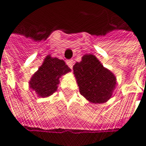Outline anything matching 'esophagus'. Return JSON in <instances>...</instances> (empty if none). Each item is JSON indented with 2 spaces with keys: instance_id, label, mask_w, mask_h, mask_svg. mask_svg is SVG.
<instances>
[{
  "instance_id": "34e87169",
  "label": "esophagus",
  "mask_w": 146,
  "mask_h": 146,
  "mask_svg": "<svg viewBox=\"0 0 146 146\" xmlns=\"http://www.w3.org/2000/svg\"><path fill=\"white\" fill-rule=\"evenodd\" d=\"M73 63H74V62H73V60H68V61H67V64H68V66L70 68H73Z\"/></svg>"
}]
</instances>
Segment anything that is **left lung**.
<instances>
[{"instance_id": "1", "label": "left lung", "mask_w": 146, "mask_h": 146, "mask_svg": "<svg viewBox=\"0 0 146 146\" xmlns=\"http://www.w3.org/2000/svg\"><path fill=\"white\" fill-rule=\"evenodd\" d=\"M73 68L79 92L88 102L102 104L112 96L117 78L96 56L84 55L81 62H76Z\"/></svg>"}]
</instances>
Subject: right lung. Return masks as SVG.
<instances>
[{
    "mask_svg": "<svg viewBox=\"0 0 146 146\" xmlns=\"http://www.w3.org/2000/svg\"><path fill=\"white\" fill-rule=\"evenodd\" d=\"M70 71L63 60L47 55L42 65L32 75L29 82V88L38 97H48L57 90L60 78Z\"/></svg>",
    "mask_w": 146,
    "mask_h": 146,
    "instance_id": "right-lung-1",
    "label": "right lung"
}]
</instances>
